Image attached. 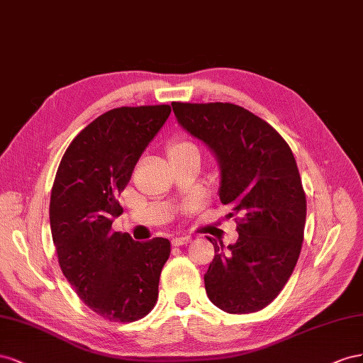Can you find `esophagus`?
I'll return each mask as SVG.
<instances>
[{"mask_svg":"<svg viewBox=\"0 0 363 363\" xmlns=\"http://www.w3.org/2000/svg\"><path fill=\"white\" fill-rule=\"evenodd\" d=\"M172 243H173V246H184V245H187V243H190V237H189V235L173 237V240H172Z\"/></svg>","mask_w":363,"mask_h":363,"instance_id":"obj_1","label":"esophagus"}]
</instances>
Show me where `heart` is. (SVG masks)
Instances as JSON below:
<instances>
[{
  "label": "heart",
  "mask_w": 363,
  "mask_h": 363,
  "mask_svg": "<svg viewBox=\"0 0 363 363\" xmlns=\"http://www.w3.org/2000/svg\"><path fill=\"white\" fill-rule=\"evenodd\" d=\"M189 152H198V149H196L193 143L185 140H173L167 144V147H165V153H167L169 160L178 158L181 155H185Z\"/></svg>",
  "instance_id": "b5f03b06"
}]
</instances>
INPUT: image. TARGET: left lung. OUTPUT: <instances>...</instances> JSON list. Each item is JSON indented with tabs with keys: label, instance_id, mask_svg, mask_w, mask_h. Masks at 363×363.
Here are the masks:
<instances>
[{
	"label": "left lung",
	"instance_id": "obj_1",
	"mask_svg": "<svg viewBox=\"0 0 363 363\" xmlns=\"http://www.w3.org/2000/svg\"><path fill=\"white\" fill-rule=\"evenodd\" d=\"M181 126L217 157L219 196L239 239L214 246L205 291L228 313L271 304L291 278L304 240L306 193L294 153L271 124L233 103L173 101Z\"/></svg>",
	"mask_w": 363,
	"mask_h": 363
}]
</instances>
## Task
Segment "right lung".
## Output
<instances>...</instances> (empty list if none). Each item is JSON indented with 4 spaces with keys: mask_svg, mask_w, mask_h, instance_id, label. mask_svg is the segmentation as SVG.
<instances>
[{
    "mask_svg": "<svg viewBox=\"0 0 363 363\" xmlns=\"http://www.w3.org/2000/svg\"><path fill=\"white\" fill-rule=\"evenodd\" d=\"M172 108L121 106L101 113L71 141L50 198V228L59 266L79 298L111 323H133L157 304L170 242H135L113 233L141 153Z\"/></svg>",
    "mask_w": 363,
    "mask_h": 363,
    "instance_id": "1",
    "label": "right lung"
}]
</instances>
